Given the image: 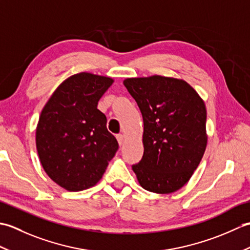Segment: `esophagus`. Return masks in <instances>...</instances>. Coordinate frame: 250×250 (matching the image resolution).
Instances as JSON below:
<instances>
[{
	"label": "esophagus",
	"instance_id": "obj_1",
	"mask_svg": "<svg viewBox=\"0 0 250 250\" xmlns=\"http://www.w3.org/2000/svg\"><path fill=\"white\" fill-rule=\"evenodd\" d=\"M116 137H117V141H118V143H119V145L122 146V144H124V142H125V136L122 134H118V135H116Z\"/></svg>",
	"mask_w": 250,
	"mask_h": 250
}]
</instances>
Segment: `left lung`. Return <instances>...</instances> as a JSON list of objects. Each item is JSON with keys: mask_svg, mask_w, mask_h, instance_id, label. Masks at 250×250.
I'll return each mask as SVG.
<instances>
[{"mask_svg": "<svg viewBox=\"0 0 250 250\" xmlns=\"http://www.w3.org/2000/svg\"><path fill=\"white\" fill-rule=\"evenodd\" d=\"M144 121V155L132 169L139 184L155 193L183 187L200 164L206 145V107L184 79L152 75L124 81Z\"/></svg>", "mask_w": 250, "mask_h": 250, "instance_id": "left-lung-1", "label": "left lung"}]
</instances>
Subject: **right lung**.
<instances>
[{"mask_svg": "<svg viewBox=\"0 0 250 250\" xmlns=\"http://www.w3.org/2000/svg\"><path fill=\"white\" fill-rule=\"evenodd\" d=\"M114 79L82 72L62 82L42 109L36 149L46 174L67 191L91 188L118 150L98 102Z\"/></svg>", "mask_w": 250, "mask_h": 250, "instance_id": "obj_1", "label": "right lung"}]
</instances>
